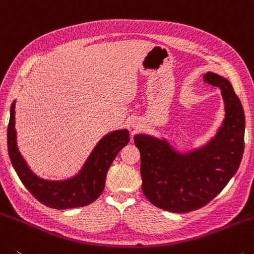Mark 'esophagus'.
Listing matches in <instances>:
<instances>
[{"instance_id":"34e87169","label":"esophagus","mask_w":254,"mask_h":254,"mask_svg":"<svg viewBox=\"0 0 254 254\" xmlns=\"http://www.w3.org/2000/svg\"><path fill=\"white\" fill-rule=\"evenodd\" d=\"M131 127L134 128V129H138V128L140 127V123L139 122H132Z\"/></svg>"}]
</instances>
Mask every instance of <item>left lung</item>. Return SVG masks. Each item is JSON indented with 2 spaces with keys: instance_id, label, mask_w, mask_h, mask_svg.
Masks as SVG:
<instances>
[{
  "instance_id": "8db88e82",
  "label": "left lung",
  "mask_w": 254,
  "mask_h": 254,
  "mask_svg": "<svg viewBox=\"0 0 254 254\" xmlns=\"http://www.w3.org/2000/svg\"><path fill=\"white\" fill-rule=\"evenodd\" d=\"M203 81L221 90L225 117L214 137L200 147L181 153L166 138L137 134L142 190L149 201L172 213L201 208L225 188L238 171L244 151L242 103L227 78L213 72Z\"/></svg>"
}]
</instances>
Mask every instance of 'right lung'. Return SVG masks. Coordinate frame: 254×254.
<instances>
[{
    "mask_svg": "<svg viewBox=\"0 0 254 254\" xmlns=\"http://www.w3.org/2000/svg\"><path fill=\"white\" fill-rule=\"evenodd\" d=\"M128 142V129L111 131L99 140L75 176L65 180H46L31 171L19 151L15 130V100L11 105L7 126V151L11 163L32 196L51 208H76L97 200L105 189L108 170Z\"/></svg>",
    "mask_w": 254,
    "mask_h": 254,
    "instance_id": "add662e5",
    "label": "right lung"
}]
</instances>
